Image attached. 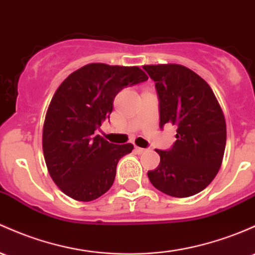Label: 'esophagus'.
Returning <instances> with one entry per match:
<instances>
[{"label":"esophagus","instance_id":"obj_1","mask_svg":"<svg viewBox=\"0 0 255 255\" xmlns=\"http://www.w3.org/2000/svg\"><path fill=\"white\" fill-rule=\"evenodd\" d=\"M146 149H144V147H139V146H135V152L136 153H144L146 152Z\"/></svg>","mask_w":255,"mask_h":255}]
</instances>
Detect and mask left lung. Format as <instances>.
Wrapping results in <instances>:
<instances>
[{
  "label": "left lung",
  "instance_id": "1",
  "mask_svg": "<svg viewBox=\"0 0 255 255\" xmlns=\"http://www.w3.org/2000/svg\"><path fill=\"white\" fill-rule=\"evenodd\" d=\"M155 81L159 127L177 126V140L156 150L161 161L147 172L151 184L173 197H189L206 189L222 166L226 123L213 91L202 77L178 64L142 66Z\"/></svg>",
  "mask_w": 255,
  "mask_h": 255
}]
</instances>
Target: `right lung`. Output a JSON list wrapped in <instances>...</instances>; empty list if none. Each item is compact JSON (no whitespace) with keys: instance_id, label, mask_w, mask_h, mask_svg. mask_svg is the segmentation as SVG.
<instances>
[{"instance_id":"right-lung-1","label":"right lung","mask_w":255,"mask_h":255,"mask_svg":"<svg viewBox=\"0 0 255 255\" xmlns=\"http://www.w3.org/2000/svg\"><path fill=\"white\" fill-rule=\"evenodd\" d=\"M147 78L138 66L93 63L57 89L44 119L42 147L50 177L69 197L88 202L113 186L117 163L133 145L113 144L94 132L110 119L117 93Z\"/></svg>"}]
</instances>
